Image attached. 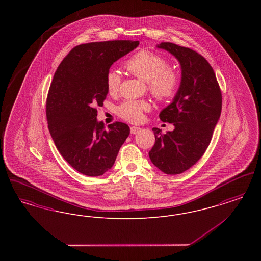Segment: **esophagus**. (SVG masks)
<instances>
[{
  "label": "esophagus",
  "instance_id": "esophagus-1",
  "mask_svg": "<svg viewBox=\"0 0 261 261\" xmlns=\"http://www.w3.org/2000/svg\"><path fill=\"white\" fill-rule=\"evenodd\" d=\"M140 130H141L140 127H136V126H131V127H130V132H131V134H137Z\"/></svg>",
  "mask_w": 261,
  "mask_h": 261
}]
</instances>
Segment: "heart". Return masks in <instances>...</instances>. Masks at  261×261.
<instances>
[{
  "label": "heart",
  "mask_w": 261,
  "mask_h": 261,
  "mask_svg": "<svg viewBox=\"0 0 261 261\" xmlns=\"http://www.w3.org/2000/svg\"><path fill=\"white\" fill-rule=\"evenodd\" d=\"M126 69L138 78L146 81L149 92L159 100L171 99L177 94L181 75L169 66L168 61L158 53L141 50L135 53L125 62ZM121 76L115 69H110L106 74V86L110 94H115L120 87ZM150 108L147 100H125L118 106L116 112L125 120L139 123L144 119V112Z\"/></svg>",
  "instance_id": "obj_1"
}]
</instances>
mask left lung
I'll list each match as a JSON object with an SVG mask.
<instances>
[{
    "instance_id": "8db88e82",
    "label": "left lung",
    "mask_w": 261,
    "mask_h": 261,
    "mask_svg": "<svg viewBox=\"0 0 261 261\" xmlns=\"http://www.w3.org/2000/svg\"><path fill=\"white\" fill-rule=\"evenodd\" d=\"M173 55L180 62L181 84L172 102L160 118L174 125L162 134L152 128L155 143L149 150L153 165L163 173H183L196 164L207 149L221 114L222 95L208 62L197 51L164 42L156 46Z\"/></svg>"
}]
</instances>
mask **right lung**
I'll use <instances>...</instances> for the list:
<instances>
[{
  "label": "right lung",
  "instance_id": "obj_1",
  "mask_svg": "<svg viewBox=\"0 0 261 261\" xmlns=\"http://www.w3.org/2000/svg\"><path fill=\"white\" fill-rule=\"evenodd\" d=\"M138 46L128 40L76 46L54 75L46 103L49 131L62 158L80 173L97 177L110 170L130 134L122 122L106 129L96 107L109 93L106 74L113 62Z\"/></svg>",
  "mask_w": 261,
  "mask_h": 261
}]
</instances>
